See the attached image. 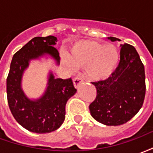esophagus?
<instances>
[{"mask_svg": "<svg viewBox=\"0 0 153 153\" xmlns=\"http://www.w3.org/2000/svg\"><path fill=\"white\" fill-rule=\"evenodd\" d=\"M73 82H74V87H75V88H78L80 83L83 82V78H82V76H81L80 74H78L76 77H74V78Z\"/></svg>", "mask_w": 153, "mask_h": 153, "instance_id": "1", "label": "esophagus"}]
</instances>
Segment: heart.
<instances>
[{
	"instance_id": "b5f03b06",
	"label": "heart",
	"mask_w": 153,
	"mask_h": 153,
	"mask_svg": "<svg viewBox=\"0 0 153 153\" xmlns=\"http://www.w3.org/2000/svg\"><path fill=\"white\" fill-rule=\"evenodd\" d=\"M118 60V52L111 44L94 41H81L70 49L65 61L75 67L85 66V74L93 81L107 79L111 74Z\"/></svg>"
}]
</instances>
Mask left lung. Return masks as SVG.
I'll return each mask as SVG.
<instances>
[{
  "label": "left lung",
  "instance_id": "obj_1",
  "mask_svg": "<svg viewBox=\"0 0 153 153\" xmlns=\"http://www.w3.org/2000/svg\"><path fill=\"white\" fill-rule=\"evenodd\" d=\"M120 56L118 65L108 79L92 82L97 97L89 105L91 115L110 126L123 125L133 118L143 106L146 93L144 65L136 49L123 44Z\"/></svg>",
  "mask_w": 153,
  "mask_h": 153
}]
</instances>
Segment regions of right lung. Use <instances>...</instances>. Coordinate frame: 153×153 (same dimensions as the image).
<instances>
[{
	"label": "right lung",
	"mask_w": 153,
	"mask_h": 153,
	"mask_svg": "<svg viewBox=\"0 0 153 153\" xmlns=\"http://www.w3.org/2000/svg\"><path fill=\"white\" fill-rule=\"evenodd\" d=\"M56 42L54 36L36 37L29 41L14 55L6 79L7 101L14 118L28 131L37 134L55 131L62 125L67 101L77 91L71 78L55 79L51 73L47 90L39 99H28L21 89L22 74L29 60L49 54L59 64V51L54 47Z\"/></svg>",
	"instance_id": "1"
}]
</instances>
